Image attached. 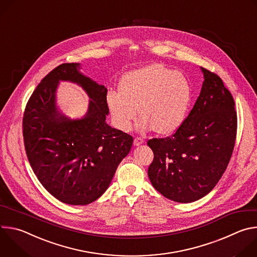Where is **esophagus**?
Here are the masks:
<instances>
[{"label":"esophagus","mask_w":257,"mask_h":257,"mask_svg":"<svg viewBox=\"0 0 257 257\" xmlns=\"http://www.w3.org/2000/svg\"><path fill=\"white\" fill-rule=\"evenodd\" d=\"M143 143H144V140H143L142 138H140V137H136V138L134 139V141H133L134 146H139V145H141V144H143Z\"/></svg>","instance_id":"obj_1"}]
</instances>
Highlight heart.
<instances>
[{
	"instance_id": "heart-1",
	"label": "heart",
	"mask_w": 257,
	"mask_h": 257,
	"mask_svg": "<svg viewBox=\"0 0 257 257\" xmlns=\"http://www.w3.org/2000/svg\"><path fill=\"white\" fill-rule=\"evenodd\" d=\"M192 101V87L181 72L152 64L128 72L120 82V91L109 90L106 103L115 126L121 131L136 124L139 133L156 129L170 135L185 123Z\"/></svg>"
}]
</instances>
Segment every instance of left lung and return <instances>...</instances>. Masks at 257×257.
Instances as JSON below:
<instances>
[{"mask_svg":"<svg viewBox=\"0 0 257 257\" xmlns=\"http://www.w3.org/2000/svg\"><path fill=\"white\" fill-rule=\"evenodd\" d=\"M203 74L199 96L185 123L167 138H154L149 168L153 186L165 197L181 203L208 194L230 162L237 132V114L231 92L214 73Z\"/></svg>","mask_w":257,"mask_h":257,"instance_id":"8db88e82","label":"left lung"}]
</instances>
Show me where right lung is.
<instances>
[{"mask_svg": "<svg viewBox=\"0 0 257 257\" xmlns=\"http://www.w3.org/2000/svg\"><path fill=\"white\" fill-rule=\"evenodd\" d=\"M79 63L58 66L30 96L23 117V137L29 164L42 185L60 201L86 205L99 198L129 154L132 136L112 128L107 89L80 72ZM62 81L80 86L89 95L86 115L72 119L56 102Z\"/></svg>", "mask_w": 257, "mask_h": 257, "instance_id": "right-lung-1", "label": "right lung"}]
</instances>
